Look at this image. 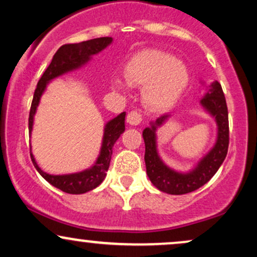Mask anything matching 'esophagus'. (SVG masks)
<instances>
[{"instance_id": "esophagus-1", "label": "esophagus", "mask_w": 257, "mask_h": 257, "mask_svg": "<svg viewBox=\"0 0 257 257\" xmlns=\"http://www.w3.org/2000/svg\"><path fill=\"white\" fill-rule=\"evenodd\" d=\"M141 120H143V117L137 111L129 112L128 116H126V122L131 125H139L141 123Z\"/></svg>"}]
</instances>
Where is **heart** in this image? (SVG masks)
Returning <instances> with one entry per match:
<instances>
[{"instance_id": "heart-1", "label": "heart", "mask_w": 257, "mask_h": 257, "mask_svg": "<svg viewBox=\"0 0 257 257\" xmlns=\"http://www.w3.org/2000/svg\"><path fill=\"white\" fill-rule=\"evenodd\" d=\"M124 79L112 77L114 90L125 91L129 85L143 87L141 100L149 111L172 108L190 83V70L184 61L159 49H143L124 65Z\"/></svg>"}]
</instances>
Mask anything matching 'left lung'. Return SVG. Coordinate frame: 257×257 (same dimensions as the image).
<instances>
[{
    "label": "left lung",
    "instance_id": "8db88e82",
    "mask_svg": "<svg viewBox=\"0 0 257 257\" xmlns=\"http://www.w3.org/2000/svg\"><path fill=\"white\" fill-rule=\"evenodd\" d=\"M204 85V82H200ZM199 104L216 123V140L213 147L187 172L170 168L161 158L157 145V131L172 117L166 113L150 122L143 132L145 141V164L150 181L159 191L169 194H185L198 190L216 174L228 150V112L222 88L217 81L205 85Z\"/></svg>",
    "mask_w": 257,
    "mask_h": 257
}]
</instances>
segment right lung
Masks as SVG:
<instances>
[{
  "instance_id": "right-lung-1",
  "label": "right lung",
  "mask_w": 257,
  "mask_h": 257,
  "mask_svg": "<svg viewBox=\"0 0 257 257\" xmlns=\"http://www.w3.org/2000/svg\"><path fill=\"white\" fill-rule=\"evenodd\" d=\"M112 41H113L112 37H100L84 41V42L81 43L65 44V46H61L58 49L49 66L47 67L42 77L38 81L36 90H35L30 108V116H29V133H30V137L32 129H34L35 114H36L41 98H42L48 84L52 81H54L55 78L60 77V76L82 69L89 63L94 55L99 54V53L107 48L108 46H111ZM124 119L125 112H122L118 116H116L114 118L110 119L106 123L104 126V134H102L99 156L96 161L94 162L93 166L88 168V169L77 173L63 174V175H53V174L43 172L38 167L36 159H35L34 155L30 151L32 163H34L36 170L46 181H48L52 186L59 188L63 192L70 194H82L94 190L104 181L106 172L110 167L113 145L118 140L120 135L123 134V132L125 131Z\"/></svg>"
}]
</instances>
